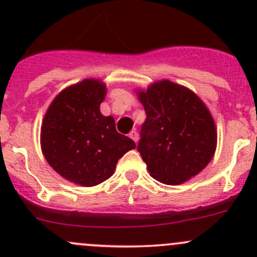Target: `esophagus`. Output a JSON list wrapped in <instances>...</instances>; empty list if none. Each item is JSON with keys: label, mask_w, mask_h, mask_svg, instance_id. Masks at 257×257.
<instances>
[{"label": "esophagus", "mask_w": 257, "mask_h": 257, "mask_svg": "<svg viewBox=\"0 0 257 257\" xmlns=\"http://www.w3.org/2000/svg\"><path fill=\"white\" fill-rule=\"evenodd\" d=\"M129 138L133 139V141L137 143V142H138V133H137L136 131H132L131 133H129Z\"/></svg>", "instance_id": "obj_1"}]
</instances>
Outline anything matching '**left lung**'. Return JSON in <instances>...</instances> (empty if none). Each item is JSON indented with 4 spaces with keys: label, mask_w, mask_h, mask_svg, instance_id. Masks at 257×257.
Returning a JSON list of instances; mask_svg holds the SVG:
<instances>
[{
    "label": "left lung",
    "mask_w": 257,
    "mask_h": 257,
    "mask_svg": "<svg viewBox=\"0 0 257 257\" xmlns=\"http://www.w3.org/2000/svg\"><path fill=\"white\" fill-rule=\"evenodd\" d=\"M147 119L138 152L155 180L179 185L198 175L216 150L214 118L189 88L163 79L137 90Z\"/></svg>",
    "instance_id": "8db88e82"
}]
</instances>
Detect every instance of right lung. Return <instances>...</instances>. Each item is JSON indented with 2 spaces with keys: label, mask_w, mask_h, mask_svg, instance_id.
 Masks as SVG:
<instances>
[{
  "label": "right lung",
  "mask_w": 257,
  "mask_h": 257,
  "mask_svg": "<svg viewBox=\"0 0 257 257\" xmlns=\"http://www.w3.org/2000/svg\"><path fill=\"white\" fill-rule=\"evenodd\" d=\"M107 85L87 78L64 88L52 100L41 126V148L62 178L95 186L114 174L118 160L136 143L119 134L112 115L100 113Z\"/></svg>",
  "instance_id": "1"
}]
</instances>
